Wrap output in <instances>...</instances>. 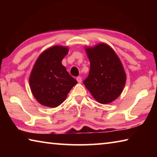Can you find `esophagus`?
Segmentation results:
<instances>
[{
    "mask_svg": "<svg viewBox=\"0 0 157 157\" xmlns=\"http://www.w3.org/2000/svg\"><path fill=\"white\" fill-rule=\"evenodd\" d=\"M77 81L78 82V83H81V82H82V78L80 76L77 77Z\"/></svg>",
    "mask_w": 157,
    "mask_h": 157,
    "instance_id": "esophagus-1",
    "label": "esophagus"
}]
</instances>
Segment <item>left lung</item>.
Masks as SVG:
<instances>
[{
  "label": "left lung",
  "mask_w": 157,
  "mask_h": 157,
  "mask_svg": "<svg viewBox=\"0 0 157 157\" xmlns=\"http://www.w3.org/2000/svg\"><path fill=\"white\" fill-rule=\"evenodd\" d=\"M86 52L90 71L83 83L98 102L110 103L121 95L125 84L126 74L121 60L105 44L88 48Z\"/></svg>",
  "instance_id": "obj_1"
}]
</instances>
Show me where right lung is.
Instances as JSON below:
<instances>
[{"instance_id": "add662e5", "label": "right lung", "mask_w": 157, "mask_h": 157, "mask_svg": "<svg viewBox=\"0 0 157 157\" xmlns=\"http://www.w3.org/2000/svg\"><path fill=\"white\" fill-rule=\"evenodd\" d=\"M68 52L67 47H51L42 52L34 63L29 82L34 98L42 105L59 106L78 83L62 64Z\"/></svg>"}]
</instances>
